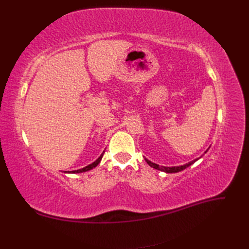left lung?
Here are the masks:
<instances>
[{"label":"left lung","instance_id":"1","mask_svg":"<svg viewBox=\"0 0 249 249\" xmlns=\"http://www.w3.org/2000/svg\"><path fill=\"white\" fill-rule=\"evenodd\" d=\"M197 160V159H196ZM196 160H194V161H191V162H189V163H187V164H185V165H182V166H173V167H165V166H159V165L158 164H155V163H152L150 162L149 160H147V159H145V161H146V163L149 165L150 167H153V168H155V169H158V170H161V171H164V172H167V173H175V172H178V171H182V170H184V169H186L187 167H189L190 165H192L195 161Z\"/></svg>","mask_w":249,"mask_h":249}]
</instances>
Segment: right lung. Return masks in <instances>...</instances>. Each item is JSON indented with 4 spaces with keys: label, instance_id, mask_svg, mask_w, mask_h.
Here are the masks:
<instances>
[{
    "label": "right lung",
    "instance_id": "1",
    "mask_svg": "<svg viewBox=\"0 0 249 249\" xmlns=\"http://www.w3.org/2000/svg\"><path fill=\"white\" fill-rule=\"evenodd\" d=\"M103 155H104V154H102V155L99 157V159L95 160L93 163H91V164H90V165H88V166H86V167H84V168H82V169L73 170V171H71V173H79V172H84V171H87V170H90V169L94 168V167H95V166H97V165H99V163L101 162L102 158H103ZM69 172H70V171H69Z\"/></svg>",
    "mask_w": 249,
    "mask_h": 249
}]
</instances>
